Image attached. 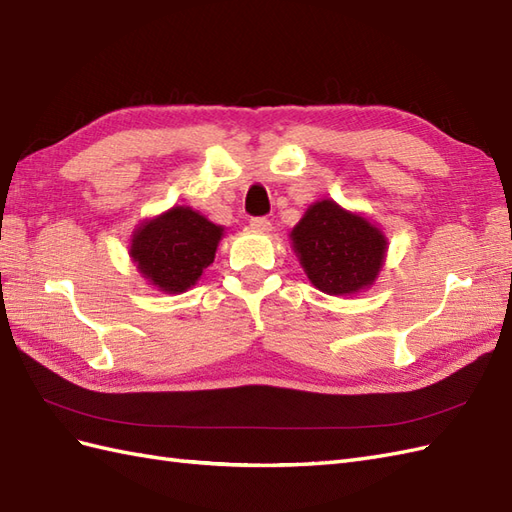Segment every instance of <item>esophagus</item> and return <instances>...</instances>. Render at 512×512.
I'll return each instance as SVG.
<instances>
[{
  "instance_id": "34e87169",
  "label": "esophagus",
  "mask_w": 512,
  "mask_h": 512,
  "mask_svg": "<svg viewBox=\"0 0 512 512\" xmlns=\"http://www.w3.org/2000/svg\"><path fill=\"white\" fill-rule=\"evenodd\" d=\"M251 229H255L259 233H266L272 229V225L266 216H255V218H251Z\"/></svg>"
}]
</instances>
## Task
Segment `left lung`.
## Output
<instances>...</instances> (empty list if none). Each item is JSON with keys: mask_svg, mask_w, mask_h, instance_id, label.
I'll use <instances>...</instances> for the list:
<instances>
[{"mask_svg": "<svg viewBox=\"0 0 512 512\" xmlns=\"http://www.w3.org/2000/svg\"><path fill=\"white\" fill-rule=\"evenodd\" d=\"M309 281L326 294H355L372 285L385 257V235L333 201L307 209L292 231Z\"/></svg>", "mask_w": 512, "mask_h": 512, "instance_id": "8db88e82", "label": "left lung"}]
</instances>
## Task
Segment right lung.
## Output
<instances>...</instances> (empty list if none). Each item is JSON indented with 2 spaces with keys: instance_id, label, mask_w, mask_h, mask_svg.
I'll return each instance as SVG.
<instances>
[{
  "instance_id": "obj_1",
  "label": "right lung",
  "mask_w": 512,
  "mask_h": 512,
  "mask_svg": "<svg viewBox=\"0 0 512 512\" xmlns=\"http://www.w3.org/2000/svg\"><path fill=\"white\" fill-rule=\"evenodd\" d=\"M222 227L190 207H173L136 231L131 257L162 292H186L214 261Z\"/></svg>"
}]
</instances>
